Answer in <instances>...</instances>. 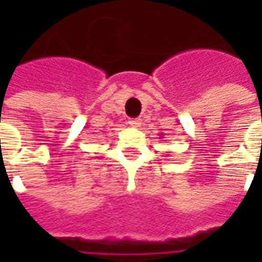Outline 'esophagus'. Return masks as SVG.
Returning <instances> with one entry per match:
<instances>
[{
	"mask_svg": "<svg viewBox=\"0 0 262 262\" xmlns=\"http://www.w3.org/2000/svg\"><path fill=\"white\" fill-rule=\"evenodd\" d=\"M129 125L133 126V127H140V125H142V120H140V119H130V120H129Z\"/></svg>",
	"mask_w": 262,
	"mask_h": 262,
	"instance_id": "esophagus-1",
	"label": "esophagus"
}]
</instances>
